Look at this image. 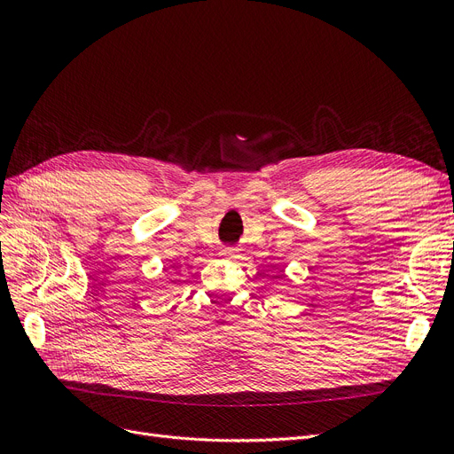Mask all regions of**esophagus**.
I'll use <instances>...</instances> for the list:
<instances>
[{
	"mask_svg": "<svg viewBox=\"0 0 454 454\" xmlns=\"http://www.w3.org/2000/svg\"><path fill=\"white\" fill-rule=\"evenodd\" d=\"M219 255H222L223 259H237L240 254H239L237 248H223Z\"/></svg>",
	"mask_w": 454,
	"mask_h": 454,
	"instance_id": "esophagus-1",
	"label": "esophagus"
}]
</instances>
